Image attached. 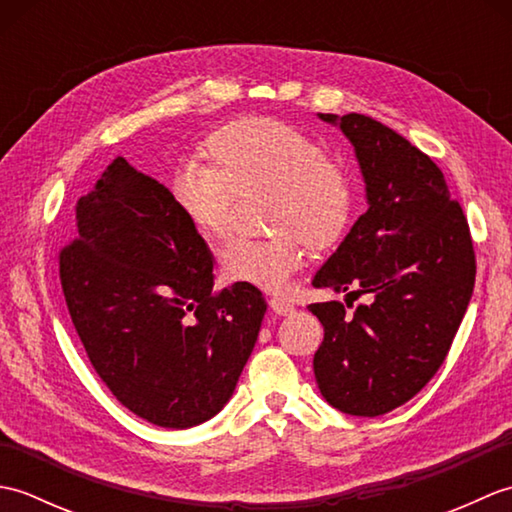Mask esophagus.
<instances>
[{"label":"esophagus","instance_id":"esophagus-1","mask_svg":"<svg viewBox=\"0 0 512 512\" xmlns=\"http://www.w3.org/2000/svg\"><path fill=\"white\" fill-rule=\"evenodd\" d=\"M270 308H273V312L279 314V317H288V314L295 312V306H292L288 299H281V297L270 299Z\"/></svg>","mask_w":512,"mask_h":512}]
</instances>
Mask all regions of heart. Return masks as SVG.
<instances>
[{"instance_id":"1","label":"heart","mask_w":512,"mask_h":512,"mask_svg":"<svg viewBox=\"0 0 512 512\" xmlns=\"http://www.w3.org/2000/svg\"><path fill=\"white\" fill-rule=\"evenodd\" d=\"M209 167L182 165L171 178L180 213L206 239H220L231 220L233 195L266 191L268 237H239L220 253L228 281L284 292L306 264L308 242L325 248L352 215V184L341 162L325 156L301 129L268 116H244L204 143Z\"/></svg>"}]
</instances>
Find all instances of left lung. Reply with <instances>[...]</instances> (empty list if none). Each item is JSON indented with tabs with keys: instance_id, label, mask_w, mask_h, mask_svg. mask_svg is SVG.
<instances>
[{
	"instance_id": "left-lung-1",
	"label": "left lung",
	"mask_w": 512,
	"mask_h": 512,
	"mask_svg": "<svg viewBox=\"0 0 512 512\" xmlns=\"http://www.w3.org/2000/svg\"><path fill=\"white\" fill-rule=\"evenodd\" d=\"M354 145L367 211L312 279L314 288L369 295L352 317L341 301L312 303L323 325L314 378L350 416L405 405L447 358L475 286L462 206L427 154L363 114H319Z\"/></svg>"
}]
</instances>
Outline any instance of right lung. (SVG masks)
I'll list each match as a JSON object with an SVG mask.
<instances>
[{
  "label": "right lung",
  "mask_w": 512,
  "mask_h": 512,
  "mask_svg": "<svg viewBox=\"0 0 512 512\" xmlns=\"http://www.w3.org/2000/svg\"><path fill=\"white\" fill-rule=\"evenodd\" d=\"M76 334L129 411L165 429L206 422L233 396L266 299L213 288V255L158 180L118 156L76 202L59 250Z\"/></svg>",
  "instance_id": "right-lung-1"
}]
</instances>
